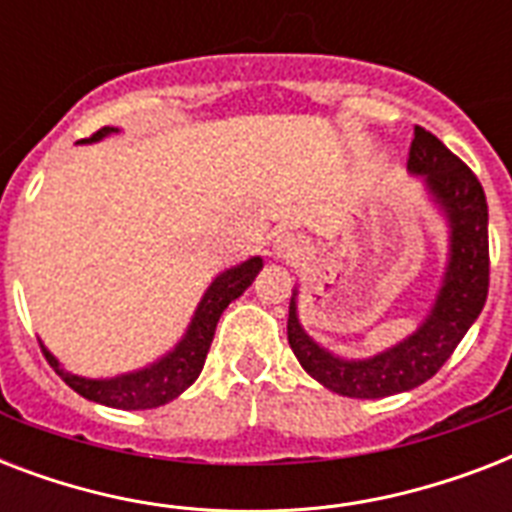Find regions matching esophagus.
Wrapping results in <instances>:
<instances>
[{
  "label": "esophagus",
  "instance_id": "1",
  "mask_svg": "<svg viewBox=\"0 0 512 512\" xmlns=\"http://www.w3.org/2000/svg\"><path fill=\"white\" fill-rule=\"evenodd\" d=\"M273 255L279 257V260H297V257L303 255V244H300L295 233H281L273 241Z\"/></svg>",
  "mask_w": 512,
  "mask_h": 512
}]
</instances>
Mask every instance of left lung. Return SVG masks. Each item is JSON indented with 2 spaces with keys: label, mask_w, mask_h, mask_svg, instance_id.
<instances>
[{
  "label": "left lung",
  "mask_w": 512,
  "mask_h": 512,
  "mask_svg": "<svg viewBox=\"0 0 512 512\" xmlns=\"http://www.w3.org/2000/svg\"><path fill=\"white\" fill-rule=\"evenodd\" d=\"M409 170L425 175L428 191L441 204L452 228L444 287L422 327L380 356L345 361L305 335L297 321L295 297L289 303V348L313 380L340 396L385 398L430 380L468 335L489 295V207L484 185L460 156L422 127H414Z\"/></svg>",
  "instance_id": "8db88e82"
}]
</instances>
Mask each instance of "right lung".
<instances>
[{"label":"right lung","instance_id":"add662e5","mask_svg":"<svg viewBox=\"0 0 512 512\" xmlns=\"http://www.w3.org/2000/svg\"><path fill=\"white\" fill-rule=\"evenodd\" d=\"M108 132L116 130L114 127H103V130H98L87 140H100ZM260 268H263V260L260 257H249L241 265H233L225 273H220L212 281V287L207 289V295L199 303V308H196V316H193L191 327H188L185 337L180 340V345L172 353H167L162 361L148 366V369L122 374V377H114V380H87V377L63 372L55 356L44 345L42 353L47 356L52 369L63 377L68 388H74L79 396L90 398V401L114 406V409H156V406L170 404L172 398L180 396L201 374L204 361H207L209 345H212V337H215L217 321H220L225 308L231 305V300H236L255 281Z\"/></svg>","mask_w":512,"mask_h":512}]
</instances>
